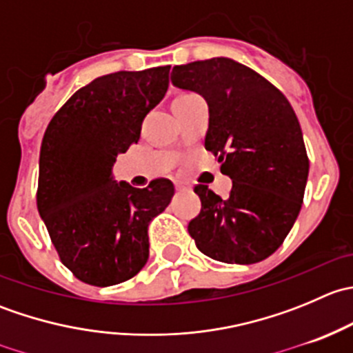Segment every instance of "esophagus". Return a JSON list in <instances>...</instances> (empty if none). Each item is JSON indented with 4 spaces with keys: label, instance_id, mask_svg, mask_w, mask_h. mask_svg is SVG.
<instances>
[{
    "label": "esophagus",
    "instance_id": "34e87169",
    "mask_svg": "<svg viewBox=\"0 0 353 353\" xmlns=\"http://www.w3.org/2000/svg\"><path fill=\"white\" fill-rule=\"evenodd\" d=\"M176 190L177 191H191V186L188 183H176Z\"/></svg>",
    "mask_w": 353,
    "mask_h": 353
}]
</instances>
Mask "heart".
I'll return each instance as SVG.
<instances>
[{"mask_svg":"<svg viewBox=\"0 0 353 353\" xmlns=\"http://www.w3.org/2000/svg\"><path fill=\"white\" fill-rule=\"evenodd\" d=\"M188 95H191V94H181L179 97H176V101H183V99H186ZM176 101H174V102H176Z\"/></svg>","mask_w":353,"mask_h":353,"instance_id":"b5f03b06","label":"heart"}]
</instances>
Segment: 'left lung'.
Returning a JSON list of instances; mask_svg holds the SVG:
<instances>
[{
  "mask_svg": "<svg viewBox=\"0 0 353 353\" xmlns=\"http://www.w3.org/2000/svg\"><path fill=\"white\" fill-rule=\"evenodd\" d=\"M172 85L208 104L205 148L232 179L222 199L198 184L201 212L188 230L196 248L222 263L251 265L276 251L294 227L309 174L301 124L285 95L230 58L174 66Z\"/></svg>",
  "mask_w": 353,
  "mask_h": 353,
  "instance_id": "1",
  "label": "left lung"
}]
</instances>
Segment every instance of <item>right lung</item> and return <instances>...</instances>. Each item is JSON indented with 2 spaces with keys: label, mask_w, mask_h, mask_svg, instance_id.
<instances>
[{
  "label": "right lung",
  "mask_w": 353,
  "mask_h": 353,
  "mask_svg": "<svg viewBox=\"0 0 353 353\" xmlns=\"http://www.w3.org/2000/svg\"><path fill=\"white\" fill-rule=\"evenodd\" d=\"M170 66L117 71L74 92L42 138L37 208L63 265L95 287L126 282L148 259V225L174 196L169 179L117 183L119 154L169 87Z\"/></svg>",
  "instance_id": "add662e5"
}]
</instances>
